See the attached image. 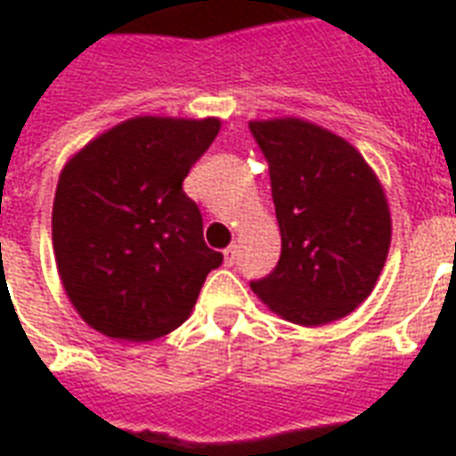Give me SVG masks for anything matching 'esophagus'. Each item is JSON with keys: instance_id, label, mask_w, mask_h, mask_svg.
<instances>
[{"instance_id": "34e87169", "label": "esophagus", "mask_w": 456, "mask_h": 456, "mask_svg": "<svg viewBox=\"0 0 456 456\" xmlns=\"http://www.w3.org/2000/svg\"><path fill=\"white\" fill-rule=\"evenodd\" d=\"M236 260H239V250H236V246H229V248L224 250V265H227V267H234Z\"/></svg>"}]
</instances>
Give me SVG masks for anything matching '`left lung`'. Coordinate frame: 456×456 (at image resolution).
<instances>
[{
    "label": "left lung",
    "instance_id": "1",
    "mask_svg": "<svg viewBox=\"0 0 456 456\" xmlns=\"http://www.w3.org/2000/svg\"><path fill=\"white\" fill-rule=\"evenodd\" d=\"M248 127L270 165L281 232L277 267L250 289L296 324L346 317L388 257L390 213L379 179L346 139L317 125L286 118Z\"/></svg>",
    "mask_w": 456,
    "mask_h": 456
}]
</instances>
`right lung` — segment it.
Instances as JSON below:
<instances>
[{"label":"right lung","mask_w":456,"mask_h":456,"mask_svg":"<svg viewBox=\"0 0 456 456\" xmlns=\"http://www.w3.org/2000/svg\"><path fill=\"white\" fill-rule=\"evenodd\" d=\"M217 132V118H134L63 167L53 256L68 298L96 331L160 338L189 317L208 272L222 265L182 189Z\"/></svg>","instance_id":"1"}]
</instances>
